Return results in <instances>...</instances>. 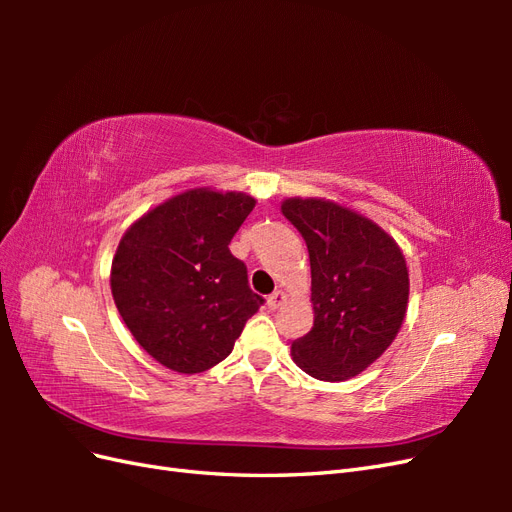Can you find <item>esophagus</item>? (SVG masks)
Wrapping results in <instances>:
<instances>
[{"mask_svg":"<svg viewBox=\"0 0 512 512\" xmlns=\"http://www.w3.org/2000/svg\"><path fill=\"white\" fill-rule=\"evenodd\" d=\"M284 301H286V294H284L282 290H275L273 294H269L267 305H269L271 309H277V307H280Z\"/></svg>","mask_w":512,"mask_h":512,"instance_id":"obj_1","label":"esophagus"}]
</instances>
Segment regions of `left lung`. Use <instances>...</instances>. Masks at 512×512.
Segmentation results:
<instances>
[{"label":"left lung","mask_w":512,"mask_h":512,"mask_svg":"<svg viewBox=\"0 0 512 512\" xmlns=\"http://www.w3.org/2000/svg\"><path fill=\"white\" fill-rule=\"evenodd\" d=\"M312 265L314 327L292 342L305 374L337 382L361 374L393 344L408 305V267L397 243L363 215L320 198H288Z\"/></svg>","instance_id":"left-lung-1"}]
</instances>
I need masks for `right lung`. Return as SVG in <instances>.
<instances>
[{"instance_id":"obj_1","label":"right lung","mask_w":512,"mask_h":512,"mask_svg":"<svg viewBox=\"0 0 512 512\" xmlns=\"http://www.w3.org/2000/svg\"><path fill=\"white\" fill-rule=\"evenodd\" d=\"M241 192L190 190L128 228L113 258L111 290L126 327L153 359L200 374L232 352L265 299L228 250L254 209Z\"/></svg>"}]
</instances>
